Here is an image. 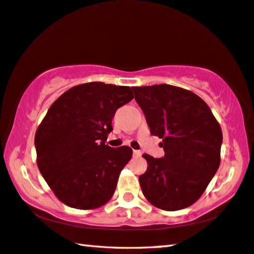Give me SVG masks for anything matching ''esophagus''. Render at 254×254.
Wrapping results in <instances>:
<instances>
[{"label": "esophagus", "instance_id": "34e87169", "mask_svg": "<svg viewBox=\"0 0 254 254\" xmlns=\"http://www.w3.org/2000/svg\"><path fill=\"white\" fill-rule=\"evenodd\" d=\"M133 156H134V158H140L141 152L137 151V150H133Z\"/></svg>", "mask_w": 254, "mask_h": 254}]
</instances>
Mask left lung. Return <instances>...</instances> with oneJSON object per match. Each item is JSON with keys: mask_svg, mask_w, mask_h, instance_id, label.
<instances>
[{"mask_svg": "<svg viewBox=\"0 0 254 254\" xmlns=\"http://www.w3.org/2000/svg\"><path fill=\"white\" fill-rule=\"evenodd\" d=\"M152 135L162 139L164 156L143 154L147 169L140 175L151 204L177 211L203 194L220 165L222 130L210 108L193 92L169 84L132 87Z\"/></svg>", "mask_w": 254, "mask_h": 254, "instance_id": "left-lung-1", "label": "left lung"}]
</instances>
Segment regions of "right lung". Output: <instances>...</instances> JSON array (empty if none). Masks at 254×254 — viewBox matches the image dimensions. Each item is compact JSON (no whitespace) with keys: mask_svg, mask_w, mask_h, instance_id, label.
Returning <instances> with one entry per match:
<instances>
[{"mask_svg":"<svg viewBox=\"0 0 254 254\" xmlns=\"http://www.w3.org/2000/svg\"><path fill=\"white\" fill-rule=\"evenodd\" d=\"M133 98L128 86L90 82L71 87L50 107L35 133L36 163L64 204L92 210L114 194L132 149L105 141L117 110Z\"/></svg>","mask_w":254,"mask_h":254,"instance_id":"right-lung-1","label":"right lung"}]
</instances>
